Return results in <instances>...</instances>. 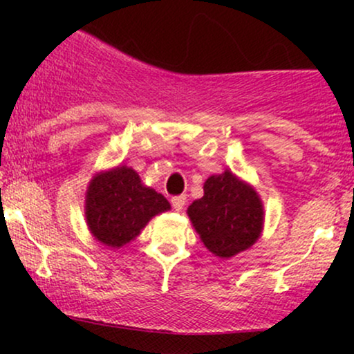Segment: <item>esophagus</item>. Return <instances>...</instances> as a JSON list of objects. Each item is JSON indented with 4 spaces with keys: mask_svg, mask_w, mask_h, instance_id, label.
Masks as SVG:
<instances>
[{
    "mask_svg": "<svg viewBox=\"0 0 354 354\" xmlns=\"http://www.w3.org/2000/svg\"><path fill=\"white\" fill-rule=\"evenodd\" d=\"M171 205H173V208L176 209V211H181L183 206L186 205V196H185V194H180V196H173L171 198Z\"/></svg>",
    "mask_w": 354,
    "mask_h": 354,
    "instance_id": "obj_1",
    "label": "esophagus"
}]
</instances>
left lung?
<instances>
[{
	"instance_id": "obj_1",
	"label": "left lung",
	"mask_w": 354,
	"mask_h": 354,
	"mask_svg": "<svg viewBox=\"0 0 354 354\" xmlns=\"http://www.w3.org/2000/svg\"><path fill=\"white\" fill-rule=\"evenodd\" d=\"M188 216L211 253L231 258L259 238L263 205L250 185L225 171L206 180L205 196L189 206Z\"/></svg>"
}]
</instances>
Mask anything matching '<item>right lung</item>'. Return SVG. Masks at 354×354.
Here are the masks:
<instances>
[{"label": "right lung", "instance_id": "add662e5", "mask_svg": "<svg viewBox=\"0 0 354 354\" xmlns=\"http://www.w3.org/2000/svg\"><path fill=\"white\" fill-rule=\"evenodd\" d=\"M169 209L163 194L141 185L128 166L101 173L89 183L86 221L103 245L121 248L140 234L154 214Z\"/></svg>", "mask_w": 354, "mask_h": 354}]
</instances>
